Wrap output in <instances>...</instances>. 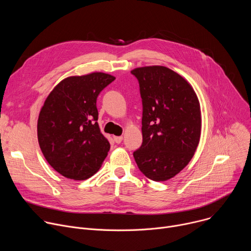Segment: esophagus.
<instances>
[{"instance_id":"esophagus-1","label":"esophagus","mask_w":251,"mask_h":251,"mask_svg":"<svg viewBox=\"0 0 251 251\" xmlns=\"http://www.w3.org/2000/svg\"><path fill=\"white\" fill-rule=\"evenodd\" d=\"M113 140H114L115 143H117V144H119V143L122 142L123 137H122V136H114V137H113Z\"/></svg>"}]
</instances>
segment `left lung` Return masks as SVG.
Returning a JSON list of instances; mask_svg holds the SVG:
<instances>
[{
  "label": "left lung",
  "instance_id": "left-lung-1",
  "mask_svg": "<svg viewBox=\"0 0 251 251\" xmlns=\"http://www.w3.org/2000/svg\"><path fill=\"white\" fill-rule=\"evenodd\" d=\"M143 104L141 147L133 153L139 170L150 180L164 182L192 160L201 130V106L192 85L161 65L138 67Z\"/></svg>",
  "mask_w": 251,
  "mask_h": 251
}]
</instances>
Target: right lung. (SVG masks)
<instances>
[{
	"instance_id": "obj_1",
	"label": "right lung",
	"mask_w": 251,
	"mask_h": 251,
	"mask_svg": "<svg viewBox=\"0 0 251 251\" xmlns=\"http://www.w3.org/2000/svg\"><path fill=\"white\" fill-rule=\"evenodd\" d=\"M114 76L92 73L69 76L49 94L38 120V139L48 163L60 175L81 181L93 176L109 152L100 132L96 100Z\"/></svg>"
}]
</instances>
